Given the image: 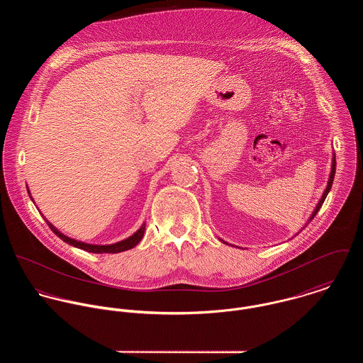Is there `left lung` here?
Listing matches in <instances>:
<instances>
[{"label": "left lung", "instance_id": "1", "mask_svg": "<svg viewBox=\"0 0 363 363\" xmlns=\"http://www.w3.org/2000/svg\"><path fill=\"white\" fill-rule=\"evenodd\" d=\"M334 176H335V154H333V162H331V173H330V177H328V183H327V187H325V190H324V193H323V196H321V199H320V201H318V204L315 206L314 208V211L311 212V218H309V220L308 222H311V219L315 216V213L318 212V209L321 208L323 206V203H324V200H325V197H327V194L330 193V190H331V186H333V182H334ZM222 240V239H220ZM223 242V240H222ZM225 243V242H223ZM228 245V243H226Z\"/></svg>", "mask_w": 363, "mask_h": 363}]
</instances>
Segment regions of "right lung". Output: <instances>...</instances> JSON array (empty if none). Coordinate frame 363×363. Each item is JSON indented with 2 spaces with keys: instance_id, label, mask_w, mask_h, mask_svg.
Masks as SVG:
<instances>
[{
  "instance_id": "obj_1",
  "label": "right lung",
  "mask_w": 363,
  "mask_h": 363,
  "mask_svg": "<svg viewBox=\"0 0 363 363\" xmlns=\"http://www.w3.org/2000/svg\"><path fill=\"white\" fill-rule=\"evenodd\" d=\"M28 193H29V196H30L29 189H28ZM30 199H32V197H30ZM32 201H33V199H32ZM45 219H46V218H45ZM46 222H48V225L50 226V229H52V232H54L61 240H64L65 243H68V245H71V246H74V247H77V249L86 250V252H89V253H96V255H104V253H107V255H114V253H121V252L130 250V249L135 247V246L141 242V239H143V236H144V232H145V223H143V226H141L134 235H131L130 238H127V239H124V240H121V242H117V243H113V245H89V243L78 242V240H75V239H71V238L65 236V235L61 233L55 226H52V223H50L48 219H46Z\"/></svg>"
}]
</instances>
